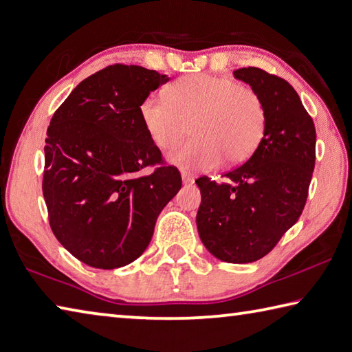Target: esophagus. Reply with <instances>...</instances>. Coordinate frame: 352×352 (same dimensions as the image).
Returning a JSON list of instances; mask_svg holds the SVG:
<instances>
[{
  "label": "esophagus",
  "instance_id": "1",
  "mask_svg": "<svg viewBox=\"0 0 352 352\" xmlns=\"http://www.w3.org/2000/svg\"><path fill=\"white\" fill-rule=\"evenodd\" d=\"M182 182L184 184H193V181H195V179H193V176H191L190 173H187V171H182Z\"/></svg>",
  "mask_w": 352,
  "mask_h": 352
}]
</instances>
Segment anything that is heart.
Listing matches in <instances>:
<instances>
[{"label": "heart", "mask_w": 352, "mask_h": 352, "mask_svg": "<svg viewBox=\"0 0 352 352\" xmlns=\"http://www.w3.org/2000/svg\"><path fill=\"white\" fill-rule=\"evenodd\" d=\"M139 116L156 147L168 150L188 133L195 138L168 153L184 170L207 171L243 162L254 153L267 130V107L256 90L231 78L196 73L179 78L167 99L150 95Z\"/></svg>", "instance_id": "heart-1"}]
</instances>
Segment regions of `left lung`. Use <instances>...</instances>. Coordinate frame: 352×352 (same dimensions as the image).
<instances>
[{"mask_svg": "<svg viewBox=\"0 0 352 352\" xmlns=\"http://www.w3.org/2000/svg\"><path fill=\"white\" fill-rule=\"evenodd\" d=\"M267 107V130L247 162L225 182L199 177L196 225L202 243L222 262L250 263L276 247L300 217L316 164V129L297 91L262 69L234 70Z\"/></svg>", "mask_w": 352, "mask_h": 352, "instance_id": "8db88e82", "label": "left lung"}]
</instances>
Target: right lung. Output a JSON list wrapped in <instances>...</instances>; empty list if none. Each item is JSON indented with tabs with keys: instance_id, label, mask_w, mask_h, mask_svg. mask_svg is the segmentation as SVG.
I'll return each instance as SVG.
<instances>
[{
	"instance_id": "right-lung-1",
	"label": "right lung",
	"mask_w": 352,
	"mask_h": 352,
	"mask_svg": "<svg viewBox=\"0 0 352 352\" xmlns=\"http://www.w3.org/2000/svg\"><path fill=\"white\" fill-rule=\"evenodd\" d=\"M167 75L110 65L85 78L53 115L44 147L43 195L53 234L78 261L115 270L147 250L156 219L181 190L175 167L145 131L139 107Z\"/></svg>"
}]
</instances>
